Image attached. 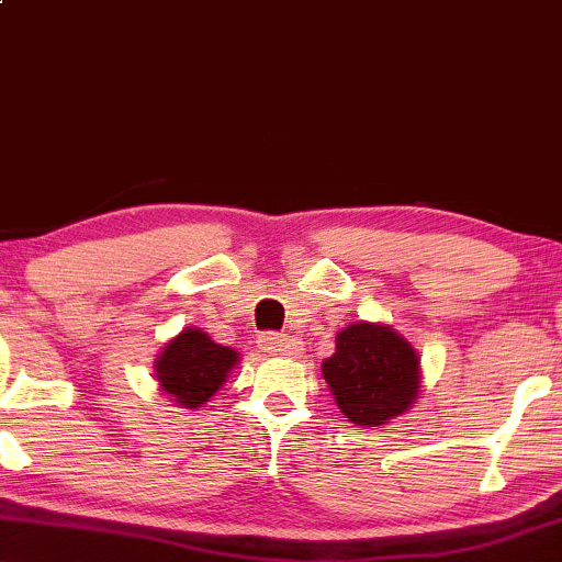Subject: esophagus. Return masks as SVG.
Returning a JSON list of instances; mask_svg holds the SVG:
<instances>
[{"instance_id":"34e87169","label":"esophagus","mask_w":562,"mask_h":562,"mask_svg":"<svg viewBox=\"0 0 562 562\" xmlns=\"http://www.w3.org/2000/svg\"><path fill=\"white\" fill-rule=\"evenodd\" d=\"M258 347H261L266 353H279V357H293V353H299L296 339H289L286 334H276V331L263 334L261 339H258Z\"/></svg>"}]
</instances>
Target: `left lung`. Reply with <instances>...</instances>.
<instances>
[{"label": "left lung", "mask_w": 562, "mask_h": 562, "mask_svg": "<svg viewBox=\"0 0 562 562\" xmlns=\"http://www.w3.org/2000/svg\"><path fill=\"white\" fill-rule=\"evenodd\" d=\"M324 379L353 425L379 427L409 409L419 392V359L390 326L351 324L336 336Z\"/></svg>", "instance_id": "1"}]
</instances>
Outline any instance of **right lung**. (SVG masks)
<instances>
[{
	"label": "right lung",
	"mask_w": 562,
	"mask_h": 562,
	"mask_svg": "<svg viewBox=\"0 0 562 562\" xmlns=\"http://www.w3.org/2000/svg\"><path fill=\"white\" fill-rule=\"evenodd\" d=\"M236 361L238 353L231 347H221L201 329H186L162 349L155 361V376L160 390L176 396L180 407L195 409L221 390Z\"/></svg>",
	"instance_id": "obj_1"
}]
</instances>
